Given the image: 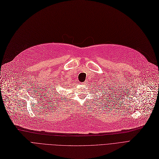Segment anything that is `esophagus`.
<instances>
[{
	"mask_svg": "<svg viewBox=\"0 0 159 159\" xmlns=\"http://www.w3.org/2000/svg\"><path fill=\"white\" fill-rule=\"evenodd\" d=\"M87 84V81H85L84 83H83V84Z\"/></svg>",
	"mask_w": 159,
	"mask_h": 159,
	"instance_id": "esophagus-1",
	"label": "esophagus"
}]
</instances>
